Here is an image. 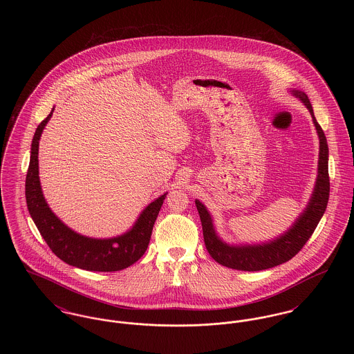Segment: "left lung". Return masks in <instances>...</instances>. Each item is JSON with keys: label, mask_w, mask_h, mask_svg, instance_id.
Here are the masks:
<instances>
[{"label": "left lung", "mask_w": 354, "mask_h": 354, "mask_svg": "<svg viewBox=\"0 0 354 354\" xmlns=\"http://www.w3.org/2000/svg\"><path fill=\"white\" fill-rule=\"evenodd\" d=\"M290 93L303 102L309 110L317 135L320 139V152H319V171L313 194L309 199L306 208L303 214L296 219L293 225L274 240L263 244H241V245H230L220 239L214 221L211 219L209 212L204 207V204L195 201L201 221H202L203 236L208 253L212 256L215 261L227 268L237 270H263L272 267L280 266L290 260L296 253L300 252L305 243L315 232L319 221H320L329 201V172H328V143L326 138L321 129L320 124L315 118V113L308 95L300 90H290Z\"/></svg>", "instance_id": "8db88e82"}]
</instances>
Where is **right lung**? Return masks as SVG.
Returning <instances> with one entry per match:
<instances>
[{"mask_svg":"<svg viewBox=\"0 0 354 354\" xmlns=\"http://www.w3.org/2000/svg\"><path fill=\"white\" fill-rule=\"evenodd\" d=\"M50 114L44 119L33 136L30 163L26 174L25 195L29 214L39 234L53 253L68 266L94 272H115L124 270L138 261L149 247L152 227L166 199V194L150 203L139 215L131 230L111 239H93L80 235L58 219L44 198L38 176V147L41 134L50 120Z\"/></svg>","mask_w":354,"mask_h":354,"instance_id":"add662e5","label":"right lung"}]
</instances>
